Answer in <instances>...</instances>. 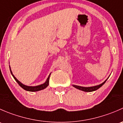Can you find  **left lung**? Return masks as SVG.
I'll return each mask as SVG.
<instances>
[{
    "label": "left lung",
    "mask_w": 123,
    "mask_h": 123,
    "mask_svg": "<svg viewBox=\"0 0 123 123\" xmlns=\"http://www.w3.org/2000/svg\"><path fill=\"white\" fill-rule=\"evenodd\" d=\"M107 79H106L104 82H103L102 83L100 84V85H98V86H92V87H81V86H76V85H73V87H74L75 88H76V89H79V90H82V91H84V92H90L95 91V90L99 89L100 87H101L102 85H104V84L106 82Z\"/></svg>",
    "instance_id": "8db88e82"
}]
</instances>
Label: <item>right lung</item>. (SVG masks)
<instances>
[{"label":"right lung","instance_id":"right-lung-1","mask_svg":"<svg viewBox=\"0 0 123 123\" xmlns=\"http://www.w3.org/2000/svg\"><path fill=\"white\" fill-rule=\"evenodd\" d=\"M9 68H10V71H11V74H12V76H13V77L14 78V79H15V81H17V83H18V85L20 86L21 87L23 88V89H24V90H27V91H29V92H37V91H39V90H43V89H45V88H46L48 86V85H49V78H50V74H49V77H48V79H47L46 81H45V83H44L42 84V85H40L36 86H25V85H23V84L21 83L20 81H19V80H17V78H16L15 77L14 75H13V74H12V71H11V67H10V66H9Z\"/></svg>","mask_w":123,"mask_h":123}]
</instances>
